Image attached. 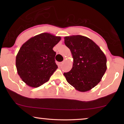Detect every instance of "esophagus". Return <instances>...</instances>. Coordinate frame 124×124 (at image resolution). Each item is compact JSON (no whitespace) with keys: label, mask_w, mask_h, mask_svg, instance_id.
Segmentation results:
<instances>
[{"label":"esophagus","mask_w":124,"mask_h":124,"mask_svg":"<svg viewBox=\"0 0 124 124\" xmlns=\"http://www.w3.org/2000/svg\"><path fill=\"white\" fill-rule=\"evenodd\" d=\"M63 64V62H59L58 63V66H59L60 67L62 66V65Z\"/></svg>","instance_id":"esophagus-1"}]
</instances>
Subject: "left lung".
I'll return each mask as SVG.
<instances>
[{"mask_svg": "<svg viewBox=\"0 0 124 124\" xmlns=\"http://www.w3.org/2000/svg\"><path fill=\"white\" fill-rule=\"evenodd\" d=\"M64 44L73 58L72 70L64 73L67 82L80 92L96 86L107 70V58L100 47L86 37L76 35L64 37Z\"/></svg>", "mask_w": 124, "mask_h": 124, "instance_id": "1", "label": "left lung"}]
</instances>
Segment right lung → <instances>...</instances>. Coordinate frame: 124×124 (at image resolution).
Masks as SVG:
<instances>
[{
  "mask_svg": "<svg viewBox=\"0 0 124 124\" xmlns=\"http://www.w3.org/2000/svg\"><path fill=\"white\" fill-rule=\"evenodd\" d=\"M61 38L43 33L28 40L16 57V66L21 79L30 87H38L49 80L58 67L53 47Z\"/></svg>",
  "mask_w": 124,
  "mask_h": 124,
  "instance_id": "add662e5",
  "label": "right lung"
}]
</instances>
